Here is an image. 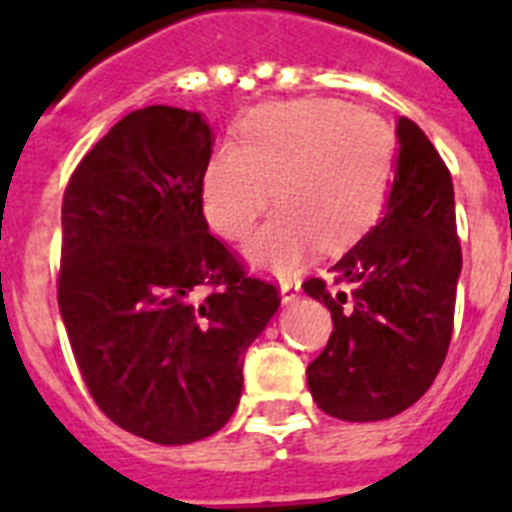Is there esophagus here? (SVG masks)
Segmentation results:
<instances>
[{
  "label": "esophagus",
  "instance_id": "34e87169",
  "mask_svg": "<svg viewBox=\"0 0 512 512\" xmlns=\"http://www.w3.org/2000/svg\"><path fill=\"white\" fill-rule=\"evenodd\" d=\"M300 297V282L297 279H282V300L295 302Z\"/></svg>",
  "mask_w": 512,
  "mask_h": 512
}]
</instances>
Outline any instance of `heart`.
Listing matches in <instances>:
<instances>
[{"label":"heart","mask_w":512,"mask_h":512,"mask_svg":"<svg viewBox=\"0 0 512 512\" xmlns=\"http://www.w3.org/2000/svg\"><path fill=\"white\" fill-rule=\"evenodd\" d=\"M395 164V130L374 112L336 99L269 104L243 122L241 146L225 143L210 156L202 205L212 228L238 241L274 192L282 212L248 243V256L292 271L315 243L343 251L377 223Z\"/></svg>","instance_id":"obj_1"}]
</instances>
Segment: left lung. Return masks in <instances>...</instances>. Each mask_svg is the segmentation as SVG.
<instances>
[{"label": "left lung", "mask_w": 512, "mask_h": 512, "mask_svg": "<svg viewBox=\"0 0 512 512\" xmlns=\"http://www.w3.org/2000/svg\"><path fill=\"white\" fill-rule=\"evenodd\" d=\"M387 212L302 289L325 302L333 333L307 366L312 400L333 418L366 423L408 410L428 392L454 333L461 243L443 158L408 117Z\"/></svg>", "instance_id": "8db88e82"}]
</instances>
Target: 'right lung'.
Masks as SVG:
<instances>
[{
	"mask_svg": "<svg viewBox=\"0 0 512 512\" xmlns=\"http://www.w3.org/2000/svg\"><path fill=\"white\" fill-rule=\"evenodd\" d=\"M210 153L197 112L153 104L97 140L63 192L58 307L81 379L112 423L164 446L228 423L282 302L207 230Z\"/></svg>",
	"mask_w": 512,
	"mask_h": 512,
	"instance_id": "add662e5",
	"label": "right lung"
}]
</instances>
